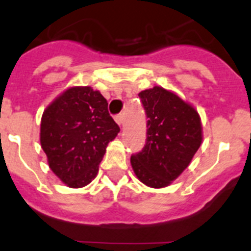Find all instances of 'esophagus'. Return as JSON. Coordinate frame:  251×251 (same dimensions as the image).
Returning <instances> with one entry per match:
<instances>
[{"label":"esophagus","instance_id":"1","mask_svg":"<svg viewBox=\"0 0 251 251\" xmlns=\"http://www.w3.org/2000/svg\"><path fill=\"white\" fill-rule=\"evenodd\" d=\"M115 121L117 122L118 126H122L125 123V115L123 113H120V115L115 116Z\"/></svg>","mask_w":251,"mask_h":251}]
</instances>
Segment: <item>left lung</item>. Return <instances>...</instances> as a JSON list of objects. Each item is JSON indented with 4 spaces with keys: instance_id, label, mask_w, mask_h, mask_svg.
Returning a JSON list of instances; mask_svg holds the SVG:
<instances>
[{
    "instance_id": "1",
    "label": "left lung",
    "mask_w": 251,
    "mask_h": 251,
    "mask_svg": "<svg viewBox=\"0 0 251 251\" xmlns=\"http://www.w3.org/2000/svg\"><path fill=\"white\" fill-rule=\"evenodd\" d=\"M148 121L143 150L133 153L136 177L151 188L167 187L189 166L201 144V122L194 107L160 86L139 94Z\"/></svg>"
}]
</instances>
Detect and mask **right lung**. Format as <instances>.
Listing matches in <instances>:
<instances>
[{"label":"right lung","instance_id":"1","mask_svg":"<svg viewBox=\"0 0 251 251\" xmlns=\"http://www.w3.org/2000/svg\"><path fill=\"white\" fill-rule=\"evenodd\" d=\"M107 106L99 91L75 86L58 96L42 115V150L52 172L68 187H85L96 177L106 146L120 133Z\"/></svg>","mask_w":251,"mask_h":251}]
</instances>
